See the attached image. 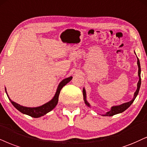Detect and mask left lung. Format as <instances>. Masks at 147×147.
Listing matches in <instances>:
<instances>
[{
	"mask_svg": "<svg viewBox=\"0 0 147 147\" xmlns=\"http://www.w3.org/2000/svg\"><path fill=\"white\" fill-rule=\"evenodd\" d=\"M138 59V61H137V64H138V76H139V81L138 82V88H137V90H136L135 93H134V98L132 99L131 101H129V102H127V103H124V104L120 105V106H112L111 108V110H110L109 112H106V115H104L103 116H104V117H108V116H109V117H111V116H113V115H117V114H119V113H121V112H124L125 110L127 109L129 107L131 106L132 103L134 102V99H136V96L138 95V92H139V90H140V85H141V78H140V72H141V69H140V61H139L138 58L137 57ZM83 97H84V103L86 105V106H88V107H90V105L88 103V101H86V91H85V89L84 88H83Z\"/></svg>",
	"mask_w": 147,
	"mask_h": 147,
	"instance_id": "8db88e82",
	"label": "left lung"
}]
</instances>
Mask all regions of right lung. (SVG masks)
Wrapping results in <instances>:
<instances>
[{"label": "right lung", "instance_id": "right-lung-1", "mask_svg": "<svg viewBox=\"0 0 147 147\" xmlns=\"http://www.w3.org/2000/svg\"><path fill=\"white\" fill-rule=\"evenodd\" d=\"M72 77H69L67 78H65L63 80V81H61L60 83L59 86H58L57 90L56 92L55 95L53 97V99L51 101H50L49 102L46 103V104L42 105V106L39 107H36V108H28V107H24L22 106H20V104H17V103L13 101L11 99H10L8 95H7V91H6V88H5V92H6L7 96H8V98L9 99L11 104H13L16 109L19 110L20 112H21L22 113L25 114V115H29L30 117H34V118H38L40 117L41 116L45 115L48 112H50L52 109H54L55 108V106H57L58 104V101H59V96L61 92V88H62L65 85H66L68 82H69L71 80Z\"/></svg>", "mask_w": 147, "mask_h": 147}]
</instances>
